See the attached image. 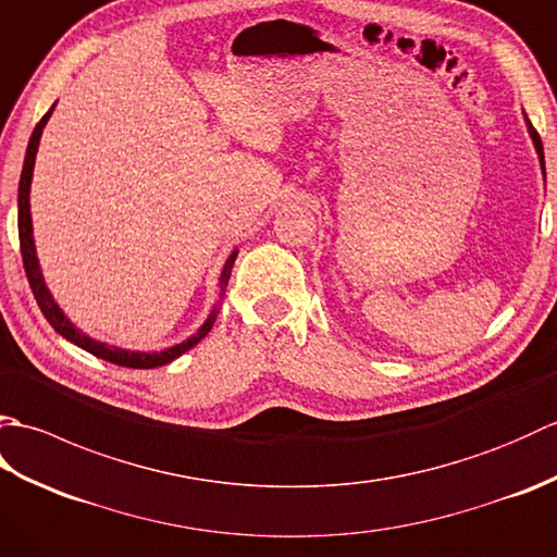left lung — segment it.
<instances>
[{
  "label": "left lung",
  "instance_id": "1",
  "mask_svg": "<svg viewBox=\"0 0 557 557\" xmlns=\"http://www.w3.org/2000/svg\"><path fill=\"white\" fill-rule=\"evenodd\" d=\"M527 126H529V134H531V138H534V146H536V152H539V158H541V168H543V174H546V164H543V144H541V136H539V132L534 126H531V122L527 120Z\"/></svg>",
  "mask_w": 557,
  "mask_h": 557
}]
</instances>
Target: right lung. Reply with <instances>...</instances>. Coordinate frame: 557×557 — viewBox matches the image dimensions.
<instances>
[{
  "label": "right lung",
  "mask_w": 557,
  "mask_h": 557,
  "mask_svg": "<svg viewBox=\"0 0 557 557\" xmlns=\"http://www.w3.org/2000/svg\"><path fill=\"white\" fill-rule=\"evenodd\" d=\"M52 110L47 112L42 120L38 122V126L33 128V136L28 140V150H26V160H23V170H21V182H18V242H21V258H23V268H26V277H28V285L33 289V297L38 301L42 315L47 318V323H50L59 335L66 337L69 342H74L76 347L90 351L92 357L104 359L110 363L116 366H124V369H158V366H164L174 361L176 357H182L184 351H188L191 347H196L200 339H203L212 323H215V318L220 313V306L218 304L212 313L208 315V321L203 323V327L198 330L194 337H188L182 345H176L172 349H164V351H152V354H140V351H126L120 347H110V345H102V342L90 339L88 335H83L81 330H76L74 325L69 323V318L59 311V306L54 304V299L50 297V292L45 287V280H42V272L38 265V258H35V246H33V224H30V203H28V194H30V180H33V164H35V152H38V144H40V136H42V128L50 120ZM236 260V251L227 258V263H224L222 270V277H220V301L224 297V289H227V282L232 275V265Z\"/></svg>",
  "instance_id": "add662e5"
}]
</instances>
